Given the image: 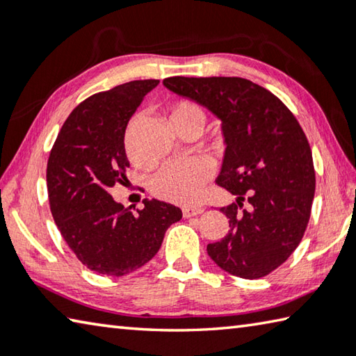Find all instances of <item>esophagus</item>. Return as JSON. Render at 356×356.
Listing matches in <instances>:
<instances>
[{
    "mask_svg": "<svg viewBox=\"0 0 356 356\" xmlns=\"http://www.w3.org/2000/svg\"><path fill=\"white\" fill-rule=\"evenodd\" d=\"M204 212V207H182L184 218H190V216L201 215Z\"/></svg>",
    "mask_w": 356,
    "mask_h": 356,
    "instance_id": "esophagus-1",
    "label": "esophagus"
}]
</instances>
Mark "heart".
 I'll use <instances>...</instances> for the list:
<instances>
[{
	"instance_id": "obj_1",
	"label": "heart",
	"mask_w": 356,
	"mask_h": 356,
	"mask_svg": "<svg viewBox=\"0 0 356 356\" xmlns=\"http://www.w3.org/2000/svg\"><path fill=\"white\" fill-rule=\"evenodd\" d=\"M170 122L174 130L196 124L202 129L206 113L202 106L191 100H177L170 110ZM125 152L129 160L138 168L149 166V161L140 159L134 147V127L125 134ZM210 177V168L202 160H186L182 163H166L150 180L152 195L168 202L190 206L200 200L204 186Z\"/></svg>"
}]
</instances>
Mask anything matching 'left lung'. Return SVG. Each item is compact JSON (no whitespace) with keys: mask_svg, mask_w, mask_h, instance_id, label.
I'll use <instances>...</instances> for the list:
<instances>
[{"mask_svg":"<svg viewBox=\"0 0 356 356\" xmlns=\"http://www.w3.org/2000/svg\"><path fill=\"white\" fill-rule=\"evenodd\" d=\"M172 92L222 120L225 161L216 184L237 196L220 210L229 232L207 252L225 272L257 280L284 264L308 227L316 191L312 152L282 102L238 76H170Z\"/></svg>","mask_w":356,"mask_h":356,"instance_id":"obj_1","label":"left lung"}]
</instances>
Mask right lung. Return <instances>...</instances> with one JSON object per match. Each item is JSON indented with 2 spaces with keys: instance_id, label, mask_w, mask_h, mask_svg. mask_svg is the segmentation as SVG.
<instances>
[{
  "instance_id": "1",
  "label": "right lung",
  "mask_w": 356,
  "mask_h": 356,
  "mask_svg": "<svg viewBox=\"0 0 356 356\" xmlns=\"http://www.w3.org/2000/svg\"><path fill=\"white\" fill-rule=\"evenodd\" d=\"M159 83L129 81L83 100L65 119L48 156L53 220L78 261L100 275L124 276L141 268L160 250L166 229L182 218L179 207L156 200H144L134 213L108 193L127 180L125 129Z\"/></svg>"
}]
</instances>
